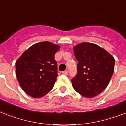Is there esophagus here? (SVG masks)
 <instances>
[{
  "label": "esophagus",
  "instance_id": "obj_1",
  "mask_svg": "<svg viewBox=\"0 0 126 126\" xmlns=\"http://www.w3.org/2000/svg\"><path fill=\"white\" fill-rule=\"evenodd\" d=\"M64 75H68V71H63V73H62Z\"/></svg>",
  "mask_w": 126,
  "mask_h": 126
}]
</instances>
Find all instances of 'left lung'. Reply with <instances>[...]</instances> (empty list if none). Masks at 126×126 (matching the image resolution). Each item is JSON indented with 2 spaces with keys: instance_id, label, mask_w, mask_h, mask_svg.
<instances>
[{
  "instance_id": "left-lung-1",
  "label": "left lung",
  "mask_w": 126,
  "mask_h": 126,
  "mask_svg": "<svg viewBox=\"0 0 126 126\" xmlns=\"http://www.w3.org/2000/svg\"><path fill=\"white\" fill-rule=\"evenodd\" d=\"M73 50L79 61L77 74L71 80L73 88L84 97H95L109 84L114 71V58L93 43L79 44Z\"/></svg>"
}]
</instances>
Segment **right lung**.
Returning <instances> with one entry per match:
<instances>
[{"instance_id": "obj_1", "label": "right lung", "mask_w": 126, "mask_h": 126, "mask_svg": "<svg viewBox=\"0 0 126 126\" xmlns=\"http://www.w3.org/2000/svg\"><path fill=\"white\" fill-rule=\"evenodd\" d=\"M60 46L41 42L29 47L16 62V75L23 90L31 97L40 98L53 88L57 77L54 55Z\"/></svg>"}]
</instances>
